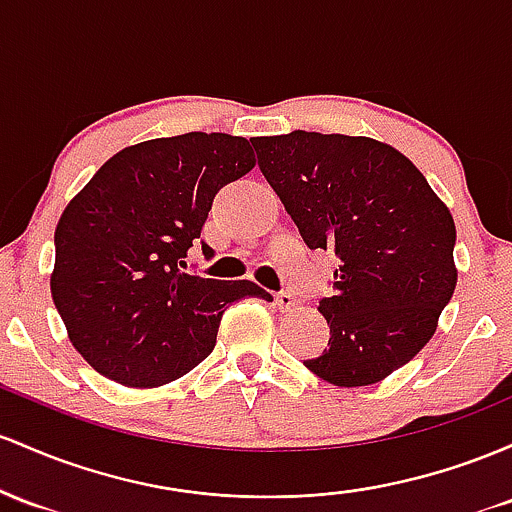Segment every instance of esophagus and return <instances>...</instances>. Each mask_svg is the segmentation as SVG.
Masks as SVG:
<instances>
[{
  "instance_id": "esophagus-1",
  "label": "esophagus",
  "mask_w": 512,
  "mask_h": 512,
  "mask_svg": "<svg viewBox=\"0 0 512 512\" xmlns=\"http://www.w3.org/2000/svg\"><path fill=\"white\" fill-rule=\"evenodd\" d=\"M275 304H278V309L287 312V309L295 307V297H292L290 292H278V295H275Z\"/></svg>"
}]
</instances>
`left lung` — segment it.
<instances>
[{"instance_id": "left-lung-1", "label": "left lung", "mask_w": 512, "mask_h": 512, "mask_svg": "<svg viewBox=\"0 0 512 512\" xmlns=\"http://www.w3.org/2000/svg\"><path fill=\"white\" fill-rule=\"evenodd\" d=\"M258 166L309 249L336 251L319 302L329 350L304 365L336 387H367L433 338L457 285L455 220L409 157L372 137H254Z\"/></svg>"}]
</instances>
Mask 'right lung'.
<instances>
[{
	"label": "right lung",
	"mask_w": 512,
	"mask_h": 512,
	"mask_svg": "<svg viewBox=\"0 0 512 512\" xmlns=\"http://www.w3.org/2000/svg\"><path fill=\"white\" fill-rule=\"evenodd\" d=\"M256 166L249 140L186 132L120 149L55 229L53 302L72 346L108 380L162 387L212 353L225 309L271 300L251 280L186 273L212 198ZM203 254L212 249L203 244Z\"/></svg>",
	"instance_id": "right-lung-1"
}]
</instances>
